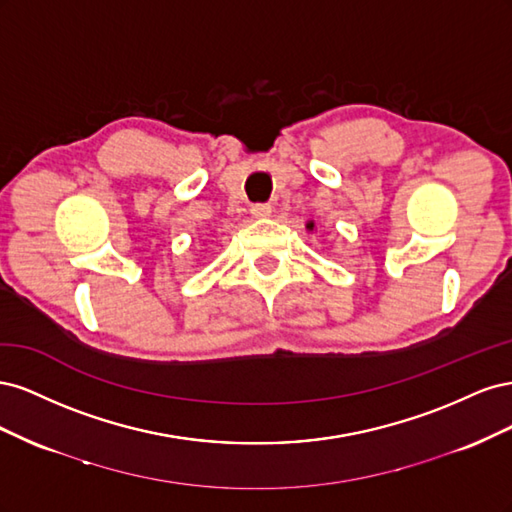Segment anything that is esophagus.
<instances>
[{
	"label": "esophagus",
	"instance_id": "esophagus-1",
	"mask_svg": "<svg viewBox=\"0 0 512 512\" xmlns=\"http://www.w3.org/2000/svg\"><path fill=\"white\" fill-rule=\"evenodd\" d=\"M252 215L254 218H267V215H271V207L267 203H258L252 207Z\"/></svg>",
	"mask_w": 512,
	"mask_h": 512
}]
</instances>
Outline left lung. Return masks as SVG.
Segmentation results:
<instances>
[{
    "label": "left lung",
    "mask_w": 512,
    "mask_h": 512,
    "mask_svg": "<svg viewBox=\"0 0 512 512\" xmlns=\"http://www.w3.org/2000/svg\"><path fill=\"white\" fill-rule=\"evenodd\" d=\"M307 228H309V230H312V228H314V224H307Z\"/></svg>",
    "instance_id": "left-lung-1"
}]
</instances>
